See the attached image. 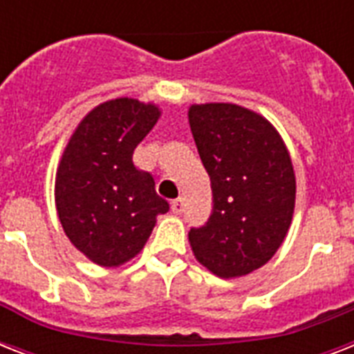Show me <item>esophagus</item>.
<instances>
[{
    "label": "esophagus",
    "mask_w": 354,
    "mask_h": 354,
    "mask_svg": "<svg viewBox=\"0 0 354 354\" xmlns=\"http://www.w3.org/2000/svg\"><path fill=\"white\" fill-rule=\"evenodd\" d=\"M171 209L172 213H176V215H180V213H183V209H185V198H176L174 202H171Z\"/></svg>",
    "instance_id": "34e87169"
}]
</instances>
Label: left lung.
<instances>
[{
  "label": "left lung",
  "mask_w": 354,
  "mask_h": 354,
  "mask_svg": "<svg viewBox=\"0 0 354 354\" xmlns=\"http://www.w3.org/2000/svg\"><path fill=\"white\" fill-rule=\"evenodd\" d=\"M189 127L209 174L213 213L189 232L196 261L222 279L259 270L290 230L296 174L285 141L261 113L233 102L191 104Z\"/></svg>",
  "instance_id": "8db88e82"
}]
</instances>
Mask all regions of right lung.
<instances>
[{"label":"right lung","instance_id":"add662e5","mask_svg":"<svg viewBox=\"0 0 354 354\" xmlns=\"http://www.w3.org/2000/svg\"><path fill=\"white\" fill-rule=\"evenodd\" d=\"M161 118V108L132 97L91 108L75 127L55 176V205L69 242L91 263L132 261L169 204L132 154Z\"/></svg>","mask_w":354,"mask_h":354}]
</instances>
